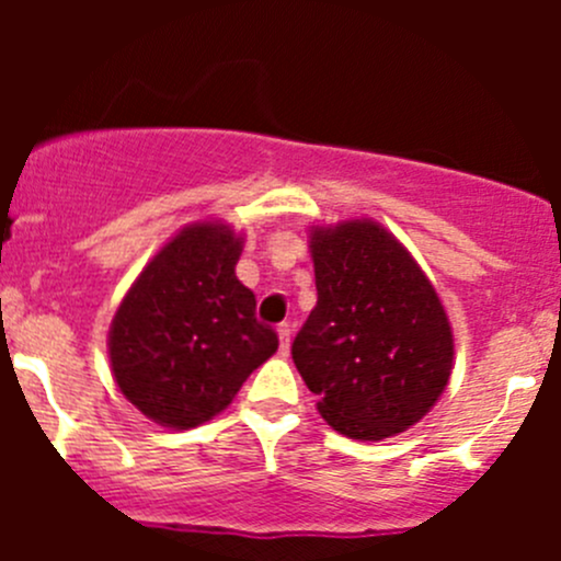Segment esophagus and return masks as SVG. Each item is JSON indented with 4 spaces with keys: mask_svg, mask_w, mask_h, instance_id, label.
Returning a JSON list of instances; mask_svg holds the SVG:
<instances>
[{
    "mask_svg": "<svg viewBox=\"0 0 561 561\" xmlns=\"http://www.w3.org/2000/svg\"><path fill=\"white\" fill-rule=\"evenodd\" d=\"M276 333H279V353L287 355L290 353V336H293V328L287 325V322H282L279 328H276Z\"/></svg>",
    "mask_w": 561,
    "mask_h": 561,
    "instance_id": "1",
    "label": "esophagus"
}]
</instances>
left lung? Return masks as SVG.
Wrapping results in <instances>:
<instances>
[{
	"label": "left lung",
	"mask_w": 561,
	"mask_h": 561,
	"mask_svg": "<svg viewBox=\"0 0 561 561\" xmlns=\"http://www.w3.org/2000/svg\"><path fill=\"white\" fill-rule=\"evenodd\" d=\"M317 307L293 360L317 412L350 439L415 426L448 388L454 331L404 244L371 219L312 228Z\"/></svg>",
	"instance_id": "left-lung-1"
}]
</instances>
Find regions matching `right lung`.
Segmentation results:
<instances>
[{"instance_id":"obj_1","label":"right lung","mask_w":561,"mask_h":561,"mask_svg":"<svg viewBox=\"0 0 561 561\" xmlns=\"http://www.w3.org/2000/svg\"><path fill=\"white\" fill-rule=\"evenodd\" d=\"M244 239L195 222L149 260L113 314L107 355L118 390L168 428H195L236 399L279 347L236 276Z\"/></svg>"}]
</instances>
